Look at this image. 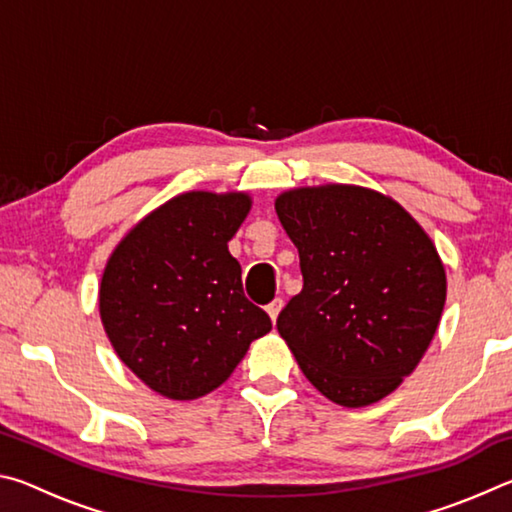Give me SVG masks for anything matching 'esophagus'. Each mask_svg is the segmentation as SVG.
<instances>
[{
    "label": "esophagus",
    "instance_id": "34e87169",
    "mask_svg": "<svg viewBox=\"0 0 512 512\" xmlns=\"http://www.w3.org/2000/svg\"><path fill=\"white\" fill-rule=\"evenodd\" d=\"M282 305H284L282 298H275V300H271V302H268V305H266V311H268V316L273 318V323L277 320V314H280Z\"/></svg>",
    "mask_w": 512,
    "mask_h": 512
}]
</instances>
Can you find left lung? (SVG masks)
Segmentation results:
<instances>
[{
    "label": "left lung",
    "instance_id": "left-lung-1",
    "mask_svg": "<svg viewBox=\"0 0 512 512\" xmlns=\"http://www.w3.org/2000/svg\"><path fill=\"white\" fill-rule=\"evenodd\" d=\"M275 212L302 273L277 332L327 400L379 402L436 334L447 296L436 248L402 205L363 187L291 189Z\"/></svg>",
    "mask_w": 512,
    "mask_h": 512
}]
</instances>
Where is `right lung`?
Segmentation results:
<instances>
[{"mask_svg":"<svg viewBox=\"0 0 512 512\" xmlns=\"http://www.w3.org/2000/svg\"><path fill=\"white\" fill-rule=\"evenodd\" d=\"M248 210L246 194L176 196L112 253L99 289L103 327L119 359L155 393L207 395L271 332L228 250Z\"/></svg>","mask_w":512,"mask_h":512,"instance_id":"add662e5","label":"right lung"}]
</instances>
